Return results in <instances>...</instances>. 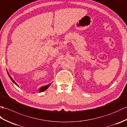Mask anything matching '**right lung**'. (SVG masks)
I'll return each instance as SVG.
<instances>
[{"label":"right lung","mask_w":127,"mask_h":127,"mask_svg":"<svg viewBox=\"0 0 127 127\" xmlns=\"http://www.w3.org/2000/svg\"><path fill=\"white\" fill-rule=\"evenodd\" d=\"M8 73V76H9V77H10V79H11V80L13 81V83H15L17 86H18V85H17V84L15 83V81H14V80L12 79V78H11V77L10 76V75L9 74H8V73ZM50 85H51V84H48V85H46V86H43V87H41L40 89L39 90H40V92H43V91H45V90H47L49 86Z\"/></svg>","instance_id":"1"}]
</instances>
